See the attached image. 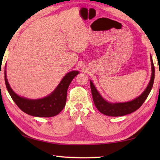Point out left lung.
Returning a JSON list of instances; mask_svg holds the SVG:
<instances>
[{"label": "left lung", "mask_w": 160, "mask_h": 160, "mask_svg": "<svg viewBox=\"0 0 160 160\" xmlns=\"http://www.w3.org/2000/svg\"><path fill=\"white\" fill-rule=\"evenodd\" d=\"M151 66H152V75L150 82L145 91L137 98L132 101L123 103H111L105 100L100 95L99 92L90 80V88L92 95L94 105L100 112L103 114L109 116H121L129 114L138 109L147 99L149 94L152 88L154 79H155V66H154L152 58L150 56Z\"/></svg>", "instance_id": "left-lung-1"}]
</instances>
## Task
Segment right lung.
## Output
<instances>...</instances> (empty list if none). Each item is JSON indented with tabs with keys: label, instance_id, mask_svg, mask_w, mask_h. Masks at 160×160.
Returning <instances> with one entry per match:
<instances>
[{
	"label": "right lung",
	"instance_id": "add662e5",
	"mask_svg": "<svg viewBox=\"0 0 160 160\" xmlns=\"http://www.w3.org/2000/svg\"><path fill=\"white\" fill-rule=\"evenodd\" d=\"M79 71H71L65 75L61 82L49 95L39 99H29L18 95L12 90L7 80L5 70V82L10 97L17 106L28 114L37 117H51L58 114L66 106L67 91L72 79Z\"/></svg>",
	"mask_w": 160,
	"mask_h": 160
}]
</instances>
